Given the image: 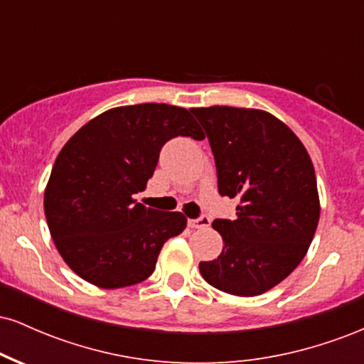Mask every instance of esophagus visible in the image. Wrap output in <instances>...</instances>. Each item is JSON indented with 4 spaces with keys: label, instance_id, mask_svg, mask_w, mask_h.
<instances>
[{
    "label": "esophagus",
    "instance_id": "34e87169",
    "mask_svg": "<svg viewBox=\"0 0 364 364\" xmlns=\"http://www.w3.org/2000/svg\"><path fill=\"white\" fill-rule=\"evenodd\" d=\"M188 225H190L191 229H200V228H208L210 225V217L208 215H200L196 217V219H190L188 220Z\"/></svg>",
    "mask_w": 364,
    "mask_h": 364
}]
</instances>
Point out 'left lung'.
Masks as SVG:
<instances>
[{"label":"left lung","instance_id":"left-lung-1","mask_svg":"<svg viewBox=\"0 0 364 364\" xmlns=\"http://www.w3.org/2000/svg\"><path fill=\"white\" fill-rule=\"evenodd\" d=\"M207 133L219 193L240 200L237 219H215L223 253L200 262L210 286L235 296L272 289L306 255L320 217L315 169L304 145L265 111L190 109Z\"/></svg>","mask_w":364,"mask_h":364}]
</instances>
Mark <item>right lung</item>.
Wrapping results in <instances>:
<instances>
[{
	"mask_svg": "<svg viewBox=\"0 0 364 364\" xmlns=\"http://www.w3.org/2000/svg\"><path fill=\"white\" fill-rule=\"evenodd\" d=\"M202 140L185 107H114L66 141L44 191L49 231L66 265L104 289L139 284L154 272L169 237L186 228L181 212L149 208L133 198L145 190L166 141Z\"/></svg>",
	"mask_w": 364,
	"mask_h": 364,
	"instance_id": "add662e5",
	"label": "right lung"
}]
</instances>
